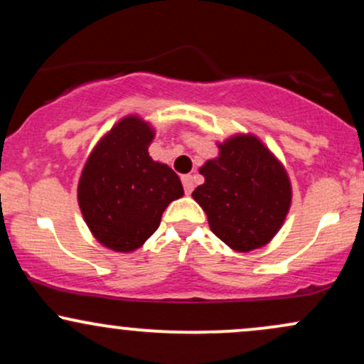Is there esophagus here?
Segmentation results:
<instances>
[{
	"instance_id": "esophagus-1",
	"label": "esophagus",
	"mask_w": 364,
	"mask_h": 364,
	"mask_svg": "<svg viewBox=\"0 0 364 364\" xmlns=\"http://www.w3.org/2000/svg\"><path fill=\"white\" fill-rule=\"evenodd\" d=\"M181 181H183V188H185L186 195H190L195 188V178L191 176V174H185V176L181 178Z\"/></svg>"
}]
</instances>
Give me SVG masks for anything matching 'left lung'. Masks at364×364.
<instances>
[{
  "instance_id": "left-lung-1",
  "label": "left lung",
  "mask_w": 364,
  "mask_h": 364,
  "mask_svg": "<svg viewBox=\"0 0 364 364\" xmlns=\"http://www.w3.org/2000/svg\"><path fill=\"white\" fill-rule=\"evenodd\" d=\"M219 149V157L200 168L205 183L191 196L219 240L236 252H252L281 229L291 205L289 178L257 136H232Z\"/></svg>"
}]
</instances>
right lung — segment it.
I'll list each match as a JSON object with an SVG mask.
<instances>
[{
	"label": "right lung",
	"mask_w": 364,
	"mask_h": 364,
	"mask_svg": "<svg viewBox=\"0 0 364 364\" xmlns=\"http://www.w3.org/2000/svg\"><path fill=\"white\" fill-rule=\"evenodd\" d=\"M154 129L136 116L121 119L92 150L78 181V205L99 243L114 252L140 248L162 212L183 196L178 174L152 161Z\"/></svg>",
	"instance_id": "1"
}]
</instances>
